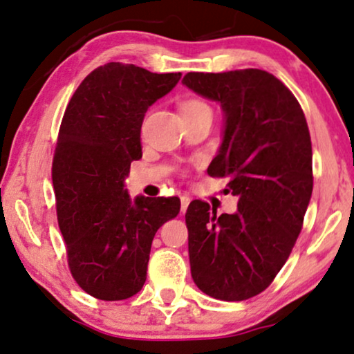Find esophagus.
<instances>
[{
	"label": "esophagus",
	"mask_w": 354,
	"mask_h": 354,
	"mask_svg": "<svg viewBox=\"0 0 354 354\" xmlns=\"http://www.w3.org/2000/svg\"><path fill=\"white\" fill-rule=\"evenodd\" d=\"M180 203H182V206H180V211L182 213H185L187 211V208H188V205H190V198H188V196H180Z\"/></svg>",
	"instance_id": "34e87169"
}]
</instances>
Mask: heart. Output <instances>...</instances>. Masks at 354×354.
Masks as SVG:
<instances>
[{
  "instance_id": "1",
  "label": "heart",
  "mask_w": 354,
  "mask_h": 354,
  "mask_svg": "<svg viewBox=\"0 0 354 354\" xmlns=\"http://www.w3.org/2000/svg\"><path fill=\"white\" fill-rule=\"evenodd\" d=\"M194 107H205V104L196 102V100H194V102L183 104V105H182V110H185V109H194Z\"/></svg>"
}]
</instances>
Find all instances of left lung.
Wrapping results in <instances>:
<instances>
[{
	"instance_id": "8db88e82",
	"label": "left lung",
	"mask_w": 354,
	"mask_h": 354,
	"mask_svg": "<svg viewBox=\"0 0 354 354\" xmlns=\"http://www.w3.org/2000/svg\"><path fill=\"white\" fill-rule=\"evenodd\" d=\"M182 84L223 110L208 174L226 178L237 211L188 205V259L200 291L244 301L270 286L299 236L312 195V145L299 102L263 70L187 73Z\"/></svg>"
}]
</instances>
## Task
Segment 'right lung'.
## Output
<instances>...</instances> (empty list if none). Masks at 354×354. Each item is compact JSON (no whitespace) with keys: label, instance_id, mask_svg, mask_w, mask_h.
I'll return each mask as SVG.
<instances>
[{"label":"right lung","instance_id":"add662e5","mask_svg":"<svg viewBox=\"0 0 354 354\" xmlns=\"http://www.w3.org/2000/svg\"><path fill=\"white\" fill-rule=\"evenodd\" d=\"M180 77L107 63L86 76L63 115L52 172L59 231L73 278L100 301L143 288L156 232L180 211L177 196L131 198L125 188L143 154L145 113Z\"/></svg>","mask_w":354,"mask_h":354}]
</instances>
